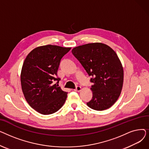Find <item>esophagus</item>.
<instances>
[{
	"mask_svg": "<svg viewBox=\"0 0 149 149\" xmlns=\"http://www.w3.org/2000/svg\"><path fill=\"white\" fill-rule=\"evenodd\" d=\"M81 90V88L80 86H77V87H76V88H75V91H78V92L80 91Z\"/></svg>",
	"mask_w": 149,
	"mask_h": 149,
	"instance_id": "34e87169",
	"label": "esophagus"
}]
</instances>
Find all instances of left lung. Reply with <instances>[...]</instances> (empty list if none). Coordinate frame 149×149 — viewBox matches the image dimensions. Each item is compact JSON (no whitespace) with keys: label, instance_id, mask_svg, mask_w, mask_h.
Here are the masks:
<instances>
[{"label":"left lung","instance_id":"obj_1","mask_svg":"<svg viewBox=\"0 0 149 149\" xmlns=\"http://www.w3.org/2000/svg\"><path fill=\"white\" fill-rule=\"evenodd\" d=\"M72 52L91 76L92 98L87 105L96 111L111 107L120 95L124 71L116 52L101 43L77 46Z\"/></svg>","mask_w":149,"mask_h":149}]
</instances>
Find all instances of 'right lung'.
<instances>
[{
	"label": "right lung",
	"mask_w": 149,
	"mask_h": 149,
	"mask_svg": "<svg viewBox=\"0 0 149 149\" xmlns=\"http://www.w3.org/2000/svg\"><path fill=\"white\" fill-rule=\"evenodd\" d=\"M70 49L51 45L38 46L23 62L20 75L22 92L29 106L38 113H54L66 101L68 93L58 87L60 79L57 75L61 59Z\"/></svg>",
	"instance_id": "add662e5"
}]
</instances>
